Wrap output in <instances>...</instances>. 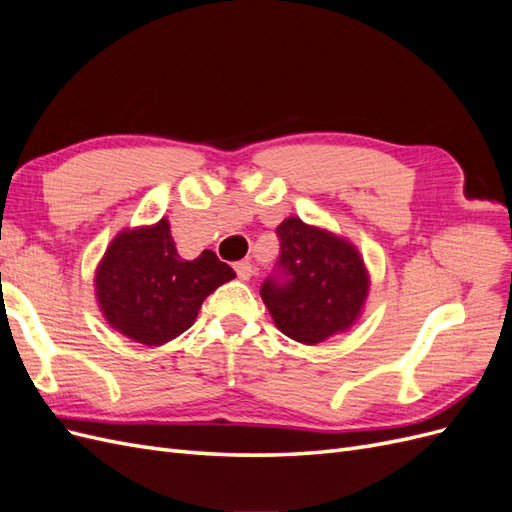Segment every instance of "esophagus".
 Segmentation results:
<instances>
[{"label":"esophagus","mask_w":512,"mask_h":512,"mask_svg":"<svg viewBox=\"0 0 512 512\" xmlns=\"http://www.w3.org/2000/svg\"><path fill=\"white\" fill-rule=\"evenodd\" d=\"M235 271H237V277L239 280H250V277L254 275V269H252V265L247 260H241V262H237L235 265Z\"/></svg>","instance_id":"obj_1"}]
</instances>
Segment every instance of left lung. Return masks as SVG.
<instances>
[{
    "mask_svg": "<svg viewBox=\"0 0 512 512\" xmlns=\"http://www.w3.org/2000/svg\"><path fill=\"white\" fill-rule=\"evenodd\" d=\"M282 254L277 273L260 286L275 327L314 346L359 320L369 273L359 250L333 232L286 218L277 226Z\"/></svg>",
    "mask_w": 512,
    "mask_h": 512,
    "instance_id": "left-lung-1",
    "label": "left lung"
}]
</instances>
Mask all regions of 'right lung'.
I'll use <instances>...</instances> for the list:
<instances>
[{
    "label": "right lung",
    "mask_w": 512,
    "mask_h": 512,
    "mask_svg": "<svg viewBox=\"0 0 512 512\" xmlns=\"http://www.w3.org/2000/svg\"><path fill=\"white\" fill-rule=\"evenodd\" d=\"M235 277L215 252L183 260L162 218L121 230L96 269V299L115 331L138 344L162 346L188 331L209 294Z\"/></svg>",
    "instance_id": "add662e5"
}]
</instances>
